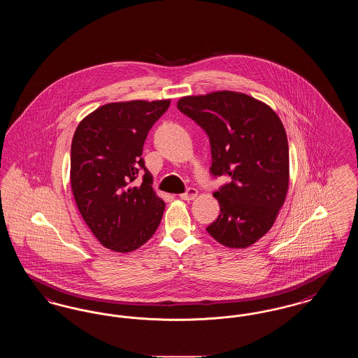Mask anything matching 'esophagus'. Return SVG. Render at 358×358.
I'll return each mask as SVG.
<instances>
[{"label":"esophagus","mask_w":358,"mask_h":358,"mask_svg":"<svg viewBox=\"0 0 358 358\" xmlns=\"http://www.w3.org/2000/svg\"><path fill=\"white\" fill-rule=\"evenodd\" d=\"M197 194H199V190H197V189L189 187L185 193L180 194V197H181L182 200H185V201H190V200H194V199L197 197Z\"/></svg>","instance_id":"34e87169"}]
</instances>
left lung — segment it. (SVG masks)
<instances>
[{
    "label": "left lung",
    "instance_id": "1",
    "mask_svg": "<svg viewBox=\"0 0 358 358\" xmlns=\"http://www.w3.org/2000/svg\"><path fill=\"white\" fill-rule=\"evenodd\" d=\"M177 108L209 136L213 193L220 215L206 231L228 248H247L273 225L289 190V142L282 120L262 101L235 91L182 96Z\"/></svg>",
    "mask_w": 358,
    "mask_h": 358
}]
</instances>
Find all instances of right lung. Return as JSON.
<instances>
[{"mask_svg": "<svg viewBox=\"0 0 358 358\" xmlns=\"http://www.w3.org/2000/svg\"><path fill=\"white\" fill-rule=\"evenodd\" d=\"M171 99L107 103L78 124L71 145V189L85 224L103 247L131 252L157 231L165 203L154 192L142 149ZM145 171L139 186L135 178Z\"/></svg>", "mask_w": 358, "mask_h": 358, "instance_id": "obj_1", "label": "right lung"}]
</instances>
